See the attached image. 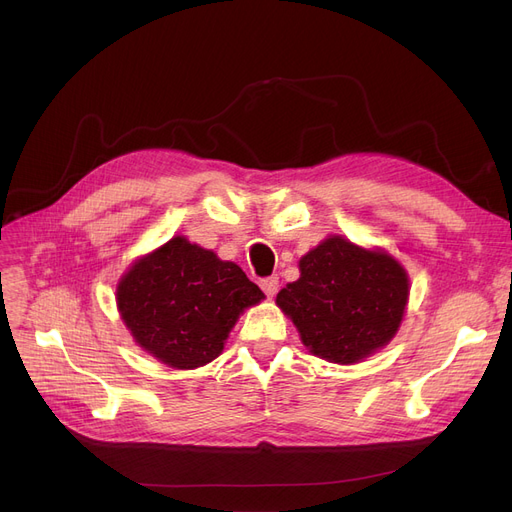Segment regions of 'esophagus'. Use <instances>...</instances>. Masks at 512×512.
Segmentation results:
<instances>
[{
	"label": "esophagus",
	"mask_w": 512,
	"mask_h": 512,
	"mask_svg": "<svg viewBox=\"0 0 512 512\" xmlns=\"http://www.w3.org/2000/svg\"><path fill=\"white\" fill-rule=\"evenodd\" d=\"M261 288H263V292L267 294V297H274V294H276L278 288H280V280H278L276 276L265 278V280H261Z\"/></svg>",
	"instance_id": "34e87169"
}]
</instances>
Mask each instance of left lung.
Here are the masks:
<instances>
[{"label": "left lung", "mask_w": 512, "mask_h": 512, "mask_svg": "<svg viewBox=\"0 0 512 512\" xmlns=\"http://www.w3.org/2000/svg\"><path fill=\"white\" fill-rule=\"evenodd\" d=\"M301 276L276 305L319 359L355 365L398 332L409 303V274L386 249L332 234L299 261Z\"/></svg>", "instance_id": "obj_1"}]
</instances>
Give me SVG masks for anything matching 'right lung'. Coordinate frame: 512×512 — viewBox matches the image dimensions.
Listing matches in <instances>:
<instances>
[{
	"label": "right lung",
	"mask_w": 512,
	"mask_h": 512,
	"mask_svg": "<svg viewBox=\"0 0 512 512\" xmlns=\"http://www.w3.org/2000/svg\"><path fill=\"white\" fill-rule=\"evenodd\" d=\"M263 299L234 261L184 236L134 259L116 286L132 340L172 369H197L220 357L238 317Z\"/></svg>",
	"instance_id": "obj_1"
}]
</instances>
